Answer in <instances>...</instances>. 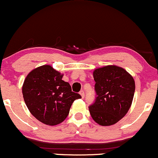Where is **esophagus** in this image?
I'll return each mask as SVG.
<instances>
[{
    "label": "esophagus",
    "mask_w": 158,
    "mask_h": 158,
    "mask_svg": "<svg viewBox=\"0 0 158 158\" xmlns=\"http://www.w3.org/2000/svg\"><path fill=\"white\" fill-rule=\"evenodd\" d=\"M79 94L81 95V97H82V98H84V97H85V93H84V91H81L80 92H79Z\"/></svg>",
    "instance_id": "obj_1"
}]
</instances>
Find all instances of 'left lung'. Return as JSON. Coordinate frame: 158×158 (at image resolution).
<instances>
[{
    "label": "left lung",
    "instance_id": "obj_1",
    "mask_svg": "<svg viewBox=\"0 0 158 158\" xmlns=\"http://www.w3.org/2000/svg\"><path fill=\"white\" fill-rule=\"evenodd\" d=\"M97 98L89 106L93 120L101 126L115 124L132 104L135 91L133 76L124 68L107 65L93 72Z\"/></svg>",
    "mask_w": 158,
    "mask_h": 158
}]
</instances>
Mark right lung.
I'll use <instances>...</instances> for the list:
<instances>
[{
	"label": "right lung",
	"mask_w": 158,
	"mask_h": 158,
	"mask_svg": "<svg viewBox=\"0 0 158 158\" xmlns=\"http://www.w3.org/2000/svg\"><path fill=\"white\" fill-rule=\"evenodd\" d=\"M64 74L43 65L31 70L22 85L27 109L38 121L49 126L65 120L71 105L80 94L73 92L70 85L62 80Z\"/></svg>",
	"instance_id": "obj_1"
}]
</instances>
